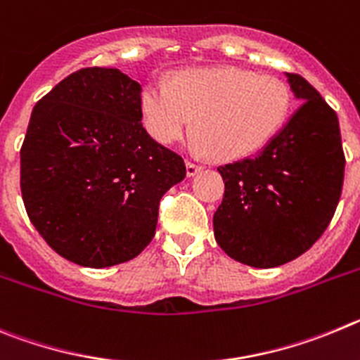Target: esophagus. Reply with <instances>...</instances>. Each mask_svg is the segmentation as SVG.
Returning <instances> with one entry per match:
<instances>
[{"label": "esophagus", "mask_w": 360, "mask_h": 360, "mask_svg": "<svg viewBox=\"0 0 360 360\" xmlns=\"http://www.w3.org/2000/svg\"><path fill=\"white\" fill-rule=\"evenodd\" d=\"M200 170H202V167H200V165L192 163V161H186V174H188V176H190V177L197 176V174H199Z\"/></svg>", "instance_id": "1"}]
</instances>
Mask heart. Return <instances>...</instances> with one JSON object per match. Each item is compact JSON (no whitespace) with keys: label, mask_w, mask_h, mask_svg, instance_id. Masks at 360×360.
Masks as SVG:
<instances>
[{"label":"heart","mask_w":360,"mask_h":360,"mask_svg":"<svg viewBox=\"0 0 360 360\" xmlns=\"http://www.w3.org/2000/svg\"><path fill=\"white\" fill-rule=\"evenodd\" d=\"M290 105L281 80L238 68H195L174 82L154 79L141 95L145 125L160 143L181 140L197 116L193 145L222 161L264 148L287 122Z\"/></svg>","instance_id":"b5f03b06"}]
</instances>
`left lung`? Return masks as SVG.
Returning <instances> with one entry per match:
<instances>
[{"label": "left lung", "instance_id": "1", "mask_svg": "<svg viewBox=\"0 0 360 360\" xmlns=\"http://www.w3.org/2000/svg\"><path fill=\"white\" fill-rule=\"evenodd\" d=\"M301 105L257 158L217 170L224 199L213 215L222 251L240 264L271 269L310 249L328 228L345 179L335 111L296 73H285Z\"/></svg>", "mask_w": 360, "mask_h": 360}]
</instances>
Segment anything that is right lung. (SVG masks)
I'll return each instance as SVG.
<instances>
[{"label":"right lung","instance_id":"add662e5","mask_svg":"<svg viewBox=\"0 0 360 360\" xmlns=\"http://www.w3.org/2000/svg\"><path fill=\"white\" fill-rule=\"evenodd\" d=\"M141 86L116 68H84L35 103L21 147L32 224L84 267L132 260L150 244L165 193L186 167L145 131Z\"/></svg>","mask_w":360,"mask_h":360}]
</instances>
